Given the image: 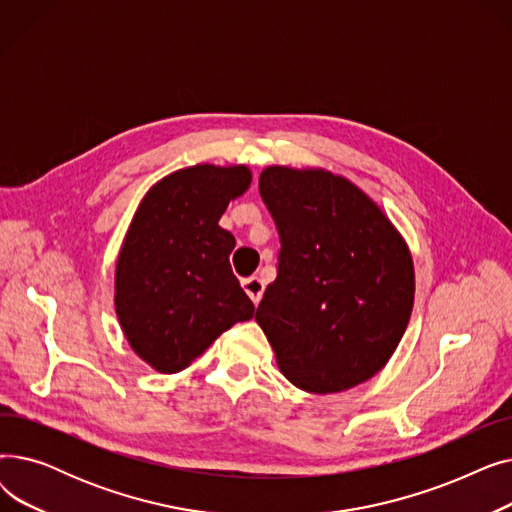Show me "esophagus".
Here are the masks:
<instances>
[{
    "label": "esophagus",
    "mask_w": 512,
    "mask_h": 512,
    "mask_svg": "<svg viewBox=\"0 0 512 512\" xmlns=\"http://www.w3.org/2000/svg\"><path fill=\"white\" fill-rule=\"evenodd\" d=\"M242 288L249 294V299L257 305L261 301V294H263V280L257 276H251L247 280H242Z\"/></svg>",
    "instance_id": "34e87169"
}]
</instances>
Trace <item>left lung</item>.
I'll return each instance as SVG.
<instances>
[{"label": "left lung", "mask_w": 512, "mask_h": 512, "mask_svg": "<svg viewBox=\"0 0 512 512\" xmlns=\"http://www.w3.org/2000/svg\"><path fill=\"white\" fill-rule=\"evenodd\" d=\"M259 193L282 249L255 321L284 378L311 394L371 380L413 311L405 236L363 188L326 168L267 166Z\"/></svg>", "instance_id": "1"}]
</instances>
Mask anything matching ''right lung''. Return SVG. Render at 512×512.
I'll list each match as a JSON object with an SVG mask.
<instances>
[{
    "instance_id": "1",
    "label": "right lung",
    "mask_w": 512,
    "mask_h": 512,
    "mask_svg": "<svg viewBox=\"0 0 512 512\" xmlns=\"http://www.w3.org/2000/svg\"><path fill=\"white\" fill-rule=\"evenodd\" d=\"M245 164H197L157 180L134 211L116 259L114 307L130 348L159 373H178L205 348L253 317L230 270L236 245L220 226L245 195Z\"/></svg>"
}]
</instances>
